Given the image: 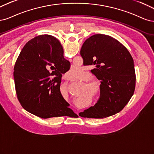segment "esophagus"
<instances>
[{"label":"esophagus","instance_id":"obj_1","mask_svg":"<svg viewBox=\"0 0 154 154\" xmlns=\"http://www.w3.org/2000/svg\"><path fill=\"white\" fill-rule=\"evenodd\" d=\"M64 78H65V79H66V78H68V77L67 76L66 74V75H64Z\"/></svg>","mask_w":154,"mask_h":154}]
</instances>
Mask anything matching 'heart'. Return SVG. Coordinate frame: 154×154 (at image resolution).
I'll list each match as a JSON object with an SVG mask.
<instances>
[{"mask_svg":"<svg viewBox=\"0 0 154 154\" xmlns=\"http://www.w3.org/2000/svg\"><path fill=\"white\" fill-rule=\"evenodd\" d=\"M67 74L68 76L72 79H75L80 77L83 74V70L81 68L76 67V66H71L70 69L68 70ZM90 75L89 73H87L84 77V80H88L90 79ZM86 88L90 89V93L93 97H95L96 98H98L100 95V88L99 82L95 80H91L87 81L86 85Z\"/></svg>","mask_w":154,"mask_h":154,"instance_id":"obj_1","label":"heart"}]
</instances>
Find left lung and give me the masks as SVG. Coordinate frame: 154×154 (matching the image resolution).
Returning <instances> with one entry per match:
<instances>
[{"instance_id": "8db88e82", "label": "left lung", "mask_w": 154, "mask_h": 154, "mask_svg": "<svg viewBox=\"0 0 154 154\" xmlns=\"http://www.w3.org/2000/svg\"><path fill=\"white\" fill-rule=\"evenodd\" d=\"M84 65H93L91 70L100 80L99 100L79 116L103 118L121 111L132 97L136 86L133 59L125 46L106 34H94L81 49Z\"/></svg>"}]
</instances>
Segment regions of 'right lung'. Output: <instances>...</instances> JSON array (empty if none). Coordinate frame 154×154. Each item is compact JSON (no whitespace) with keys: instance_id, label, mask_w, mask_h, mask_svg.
Instances as JSON below:
<instances>
[{"instance_id":"right-lung-1","label":"right lung","mask_w":154,"mask_h":154,"mask_svg":"<svg viewBox=\"0 0 154 154\" xmlns=\"http://www.w3.org/2000/svg\"><path fill=\"white\" fill-rule=\"evenodd\" d=\"M63 52L57 39L43 34L25 45L14 64L18 101L24 109L39 118L60 117L73 112L60 91L62 73L70 66Z\"/></svg>"}]
</instances>
